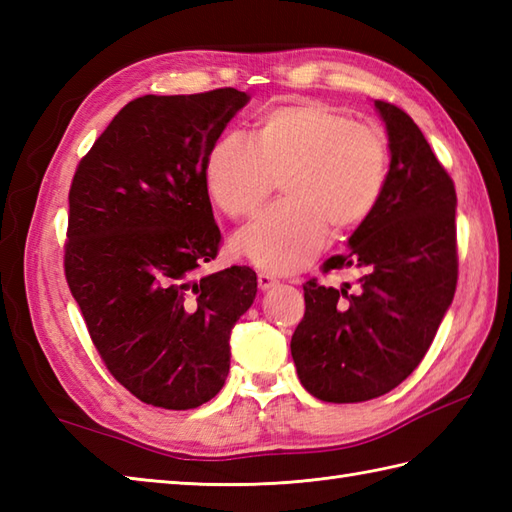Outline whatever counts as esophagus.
Wrapping results in <instances>:
<instances>
[{"mask_svg": "<svg viewBox=\"0 0 512 512\" xmlns=\"http://www.w3.org/2000/svg\"><path fill=\"white\" fill-rule=\"evenodd\" d=\"M257 284H259V290H268V288H273L277 284V277L268 275V273H259L257 275Z\"/></svg>", "mask_w": 512, "mask_h": 512, "instance_id": "obj_1", "label": "esophagus"}]
</instances>
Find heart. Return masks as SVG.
<instances>
[{
  "label": "heart",
  "mask_w": 512,
  "mask_h": 512,
  "mask_svg": "<svg viewBox=\"0 0 512 512\" xmlns=\"http://www.w3.org/2000/svg\"><path fill=\"white\" fill-rule=\"evenodd\" d=\"M204 176L217 209L235 222L253 220L279 178L286 200L235 246L270 273H295L328 244L330 226L347 233L374 215L389 180V143L383 129L328 103H286L259 118L253 140L217 138Z\"/></svg>",
  "instance_id": "obj_1"
}]
</instances>
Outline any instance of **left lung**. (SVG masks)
<instances>
[{"instance_id":"obj_1","label":"left lung","mask_w":512,"mask_h":512,"mask_svg":"<svg viewBox=\"0 0 512 512\" xmlns=\"http://www.w3.org/2000/svg\"><path fill=\"white\" fill-rule=\"evenodd\" d=\"M389 180L374 215L323 273L358 268L356 286L303 284L290 341L301 385L323 402H365L398 387L427 354L458 286L455 184L407 112L376 101Z\"/></svg>"}]
</instances>
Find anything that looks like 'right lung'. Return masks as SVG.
Instances as JSON below:
<instances>
[{
	"instance_id": "obj_1",
	"label": "right lung",
	"mask_w": 512,
	"mask_h": 512,
	"mask_svg": "<svg viewBox=\"0 0 512 512\" xmlns=\"http://www.w3.org/2000/svg\"><path fill=\"white\" fill-rule=\"evenodd\" d=\"M250 96L129 101L76 165L63 270L110 374L140 402L195 409L222 389L257 275H198L220 250L206 156Z\"/></svg>"
}]
</instances>
